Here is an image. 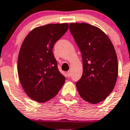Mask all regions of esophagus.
Returning <instances> with one entry per match:
<instances>
[{"instance_id":"obj_1","label":"esophagus","mask_w":130,"mask_h":130,"mask_svg":"<svg viewBox=\"0 0 130 130\" xmlns=\"http://www.w3.org/2000/svg\"><path fill=\"white\" fill-rule=\"evenodd\" d=\"M67 76H68V77H70L71 76V72H67Z\"/></svg>"}]
</instances>
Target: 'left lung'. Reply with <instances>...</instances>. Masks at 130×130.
<instances>
[{
  "mask_svg": "<svg viewBox=\"0 0 130 130\" xmlns=\"http://www.w3.org/2000/svg\"><path fill=\"white\" fill-rule=\"evenodd\" d=\"M70 32L81 52L83 75L76 85L85 101L97 104L108 96L118 76L116 53L108 36L89 24H70Z\"/></svg>",
  "mask_w": 130,
  "mask_h": 130,
  "instance_id": "obj_1",
  "label": "left lung"
}]
</instances>
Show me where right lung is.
<instances>
[{
  "label": "right lung",
  "mask_w": 130,
  "mask_h": 130,
  "mask_svg": "<svg viewBox=\"0 0 130 130\" xmlns=\"http://www.w3.org/2000/svg\"><path fill=\"white\" fill-rule=\"evenodd\" d=\"M68 27V23L40 26L31 31L22 43L18 58L19 78L25 92L35 101H50L65 83L52 49Z\"/></svg>",
  "instance_id": "add662e5"
}]
</instances>
